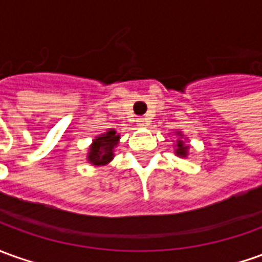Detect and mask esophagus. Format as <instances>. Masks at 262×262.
Returning <instances> with one entry per match:
<instances>
[{"mask_svg":"<svg viewBox=\"0 0 262 262\" xmlns=\"http://www.w3.org/2000/svg\"><path fill=\"white\" fill-rule=\"evenodd\" d=\"M137 125H138V127H145V125H147L145 118H138V120H137Z\"/></svg>","mask_w":262,"mask_h":262,"instance_id":"esophagus-1","label":"esophagus"}]
</instances>
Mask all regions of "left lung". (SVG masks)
<instances>
[{"label": "left lung", "instance_id": "obj_1", "mask_svg": "<svg viewBox=\"0 0 262 262\" xmlns=\"http://www.w3.org/2000/svg\"><path fill=\"white\" fill-rule=\"evenodd\" d=\"M174 135H177V141L174 144V154L177 157H180V158H187L188 157L189 152V145L185 144L187 141V137L183 134V131H180V129H177Z\"/></svg>", "mask_w": 262, "mask_h": 262}]
</instances>
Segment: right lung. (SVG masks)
Wrapping results in <instances>:
<instances>
[{
  "label": "right lung",
  "instance_id": "obj_1",
  "mask_svg": "<svg viewBox=\"0 0 262 262\" xmlns=\"http://www.w3.org/2000/svg\"><path fill=\"white\" fill-rule=\"evenodd\" d=\"M120 134L115 129H108L107 133L97 135L93 140L86 152V161L94 167H104L113 161L115 157V148L120 142Z\"/></svg>",
  "mask_w": 262,
  "mask_h": 262
}]
</instances>
